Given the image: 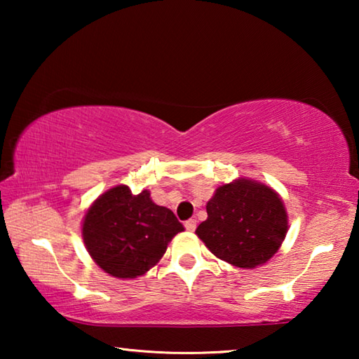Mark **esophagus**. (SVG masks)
<instances>
[{
  "mask_svg": "<svg viewBox=\"0 0 359 359\" xmlns=\"http://www.w3.org/2000/svg\"><path fill=\"white\" fill-rule=\"evenodd\" d=\"M185 228H187V231H194V229H196V220H194V218H190V220H187L185 222Z\"/></svg>",
  "mask_w": 359,
  "mask_h": 359,
  "instance_id": "34e87169",
  "label": "esophagus"
}]
</instances>
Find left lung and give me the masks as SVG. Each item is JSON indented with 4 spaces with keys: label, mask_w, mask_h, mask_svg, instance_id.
Segmentation results:
<instances>
[{
    "label": "left lung",
    "mask_w": 359,
    "mask_h": 359,
    "mask_svg": "<svg viewBox=\"0 0 359 359\" xmlns=\"http://www.w3.org/2000/svg\"><path fill=\"white\" fill-rule=\"evenodd\" d=\"M198 238L226 263L252 269L272 258L287 236L285 205L272 188L239 179L217 188Z\"/></svg>",
    "instance_id": "8db88e82"
}]
</instances>
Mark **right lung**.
Returning a JSON list of instances; mask_svg holds the SVG:
<instances>
[{
	"instance_id": "1",
	"label": "right lung",
	"mask_w": 359,
	"mask_h": 359,
	"mask_svg": "<svg viewBox=\"0 0 359 359\" xmlns=\"http://www.w3.org/2000/svg\"><path fill=\"white\" fill-rule=\"evenodd\" d=\"M180 231L184 226L172 210L156 205L147 190L133 194L125 185L101 194L82 224L90 257L102 271L118 278L145 274Z\"/></svg>"
}]
</instances>
